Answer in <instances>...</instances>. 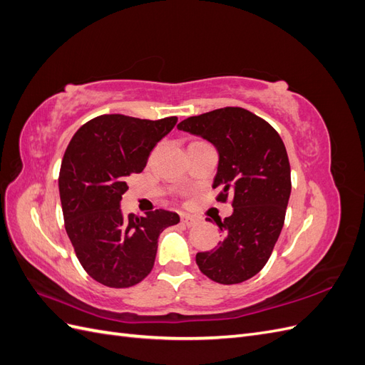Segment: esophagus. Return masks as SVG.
<instances>
[{
	"instance_id": "34e87169",
	"label": "esophagus",
	"mask_w": 365,
	"mask_h": 365,
	"mask_svg": "<svg viewBox=\"0 0 365 365\" xmlns=\"http://www.w3.org/2000/svg\"><path fill=\"white\" fill-rule=\"evenodd\" d=\"M181 222H182L184 225H187V227H193V225L197 224V219L193 217V216H190V215H182V216H181Z\"/></svg>"
}]
</instances>
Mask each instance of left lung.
<instances>
[{
    "label": "left lung",
    "instance_id": "1",
    "mask_svg": "<svg viewBox=\"0 0 365 365\" xmlns=\"http://www.w3.org/2000/svg\"><path fill=\"white\" fill-rule=\"evenodd\" d=\"M180 130L216 148L219 163L213 189L217 201L233 197V215L217 220L224 239L196 263L222 284L254 277L268 262L283 228L291 196L288 153L275 129L244 108H220L182 120Z\"/></svg>",
    "mask_w": 365,
    "mask_h": 365
}]
</instances>
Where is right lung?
I'll return each mask as SVG.
<instances>
[{
    "instance_id": "obj_1",
    "label": "right lung",
    "mask_w": 365,
    "mask_h": 365,
    "mask_svg": "<svg viewBox=\"0 0 365 365\" xmlns=\"http://www.w3.org/2000/svg\"><path fill=\"white\" fill-rule=\"evenodd\" d=\"M178 118L98 115L85 123L63 153L59 195L65 230L91 277L109 288L140 283L155 263L158 236L180 222L168 210L137 217L121 213L128 178L145 169L157 143Z\"/></svg>"
}]
</instances>
